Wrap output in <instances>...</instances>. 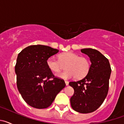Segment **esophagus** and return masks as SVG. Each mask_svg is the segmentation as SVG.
I'll use <instances>...</instances> for the list:
<instances>
[{
  "label": "esophagus",
  "mask_w": 124,
  "mask_h": 124,
  "mask_svg": "<svg viewBox=\"0 0 124 124\" xmlns=\"http://www.w3.org/2000/svg\"><path fill=\"white\" fill-rule=\"evenodd\" d=\"M65 84H66V86H68V84H69V82L68 81H65Z\"/></svg>",
  "instance_id": "1"
}]
</instances>
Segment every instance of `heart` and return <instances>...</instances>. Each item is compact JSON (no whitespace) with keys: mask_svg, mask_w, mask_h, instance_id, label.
I'll use <instances>...</instances> for the list:
<instances>
[{"mask_svg":"<svg viewBox=\"0 0 124 124\" xmlns=\"http://www.w3.org/2000/svg\"><path fill=\"white\" fill-rule=\"evenodd\" d=\"M59 60L50 57L46 61L47 66L51 71L59 73L65 65V71L56 74L63 79L72 78L79 79L85 77L90 69V63L86 57L79 56L73 52H65L60 54Z\"/></svg>","mask_w":124,"mask_h":124,"instance_id":"heart-1","label":"heart"}]
</instances>
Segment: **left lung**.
<instances>
[{"label":"left lung","mask_w":124,"mask_h":124,"mask_svg":"<svg viewBox=\"0 0 124 124\" xmlns=\"http://www.w3.org/2000/svg\"><path fill=\"white\" fill-rule=\"evenodd\" d=\"M81 51L89 57L91 64L84 78L69 83L74 90L70 102L75 111L87 114L97 110L106 99L111 68L108 59L99 51L92 48Z\"/></svg>","instance_id":"left-lung-1"}]
</instances>
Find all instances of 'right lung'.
<instances>
[{
  "mask_svg": "<svg viewBox=\"0 0 124 124\" xmlns=\"http://www.w3.org/2000/svg\"><path fill=\"white\" fill-rule=\"evenodd\" d=\"M59 50L45 45H31L18 54L15 71L17 86L29 106L45 109L51 106L56 95L66 86L64 80L54 77L47 60Z\"/></svg>",
  "mask_w": 124,
  "mask_h": 124,
  "instance_id": "add662e5",
  "label": "right lung"
}]
</instances>
